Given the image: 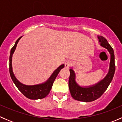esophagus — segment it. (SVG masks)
Masks as SVG:
<instances>
[{"instance_id": "esophagus-1", "label": "esophagus", "mask_w": 122, "mask_h": 122, "mask_svg": "<svg viewBox=\"0 0 122 122\" xmlns=\"http://www.w3.org/2000/svg\"><path fill=\"white\" fill-rule=\"evenodd\" d=\"M72 62L71 61H70V60H67V61H66V62H65V67L66 68H69V67H70V66L72 65Z\"/></svg>"}]
</instances>
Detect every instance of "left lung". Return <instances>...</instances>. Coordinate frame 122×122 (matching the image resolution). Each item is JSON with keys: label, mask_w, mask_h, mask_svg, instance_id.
Instances as JSON below:
<instances>
[{"label": "left lung", "mask_w": 122, "mask_h": 122, "mask_svg": "<svg viewBox=\"0 0 122 122\" xmlns=\"http://www.w3.org/2000/svg\"><path fill=\"white\" fill-rule=\"evenodd\" d=\"M98 38L101 46L106 48L110 54V62L109 72L104 79L96 84L88 87H82L76 83L75 81L76 75L74 71L72 69H70V75L68 81L69 89L71 96L76 100L90 102L99 99L106 90L113 78L115 72L114 51L105 38L102 36H99Z\"/></svg>", "instance_id": "obj_1"}]
</instances>
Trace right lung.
I'll return each instance as SVG.
<instances>
[{
    "label": "right lung",
    "mask_w": 122,
    "mask_h": 122,
    "mask_svg": "<svg viewBox=\"0 0 122 122\" xmlns=\"http://www.w3.org/2000/svg\"><path fill=\"white\" fill-rule=\"evenodd\" d=\"M22 37V36L18 38V40L16 41L15 45L11 49L9 58V72L11 78H12V81L15 83L17 88L19 89V90L27 98L32 100L43 99L49 94L51 88H52L54 80H55L56 76H58V73L60 72V70L64 67V65H61L56 70H55L53 74L50 77V78L47 81L43 83V84L34 85V86H26V85L22 84L16 79L15 76L13 74L12 66V55H13L15 50L18 42Z\"/></svg>",
    "instance_id": "obj_1"
}]
</instances>
